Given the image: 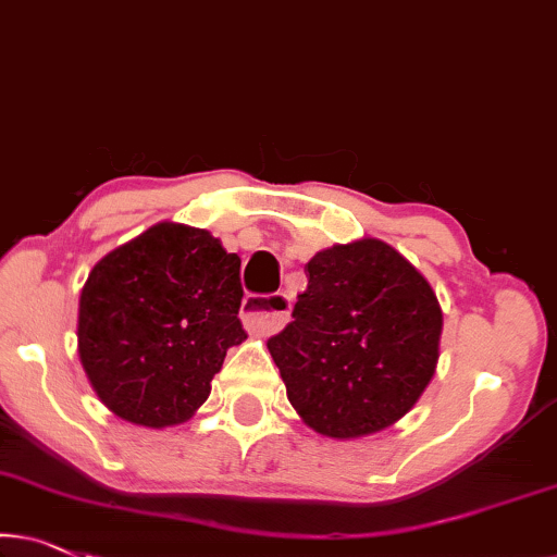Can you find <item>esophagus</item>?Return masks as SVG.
<instances>
[{
  "mask_svg": "<svg viewBox=\"0 0 557 557\" xmlns=\"http://www.w3.org/2000/svg\"><path fill=\"white\" fill-rule=\"evenodd\" d=\"M292 313V298L286 294L273 296H246L244 306H240V319L248 332L269 336L284 329Z\"/></svg>",
  "mask_w": 557,
  "mask_h": 557,
  "instance_id": "34e87169",
  "label": "esophagus"
}]
</instances>
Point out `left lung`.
<instances>
[{"label": "left lung", "mask_w": 557, "mask_h": 557, "mask_svg": "<svg viewBox=\"0 0 557 557\" xmlns=\"http://www.w3.org/2000/svg\"><path fill=\"white\" fill-rule=\"evenodd\" d=\"M306 278L294 321L265 344L288 401L324 437L386 430L414 407L437 367V296L379 238L319 251Z\"/></svg>", "instance_id": "obj_1"}]
</instances>
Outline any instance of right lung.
<instances>
[{"label":"right lung","instance_id":"1","mask_svg":"<svg viewBox=\"0 0 557 557\" xmlns=\"http://www.w3.org/2000/svg\"><path fill=\"white\" fill-rule=\"evenodd\" d=\"M240 259L183 223H156L110 251L79 294L77 351L102 405L125 422L181 424L246 338Z\"/></svg>","mask_w":557,"mask_h":557}]
</instances>
